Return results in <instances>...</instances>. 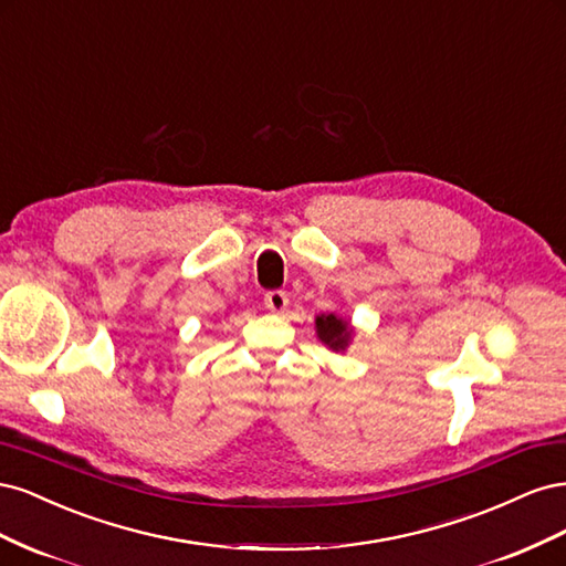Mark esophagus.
Here are the masks:
<instances>
[{"label": "esophagus", "instance_id": "34e87169", "mask_svg": "<svg viewBox=\"0 0 566 566\" xmlns=\"http://www.w3.org/2000/svg\"><path fill=\"white\" fill-rule=\"evenodd\" d=\"M264 304H266L269 312L283 314L285 306H287V295L283 293V290H271V293L264 295Z\"/></svg>", "mask_w": 566, "mask_h": 566}]
</instances>
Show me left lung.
<instances>
[{"label": "left lung", "mask_w": 566, "mask_h": 566, "mask_svg": "<svg viewBox=\"0 0 566 566\" xmlns=\"http://www.w3.org/2000/svg\"><path fill=\"white\" fill-rule=\"evenodd\" d=\"M316 335L325 347L333 352H345L352 342V325L349 321L339 318L335 314H321L316 316Z\"/></svg>", "instance_id": "obj_1"}]
</instances>
